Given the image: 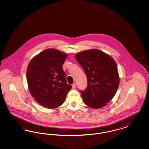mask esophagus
I'll return each mask as SVG.
<instances>
[{
  "label": "esophagus",
  "instance_id": "esophagus-1",
  "mask_svg": "<svg viewBox=\"0 0 149 149\" xmlns=\"http://www.w3.org/2000/svg\"><path fill=\"white\" fill-rule=\"evenodd\" d=\"M76 86H77V85H76L75 83H73L72 85V88H73V89H75V88H76Z\"/></svg>",
  "mask_w": 149,
  "mask_h": 149
}]
</instances>
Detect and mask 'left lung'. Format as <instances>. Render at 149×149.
<instances>
[{"instance_id": "left-lung-1", "label": "left lung", "mask_w": 149, "mask_h": 149, "mask_svg": "<svg viewBox=\"0 0 149 149\" xmlns=\"http://www.w3.org/2000/svg\"><path fill=\"white\" fill-rule=\"evenodd\" d=\"M87 77V87L80 91L86 105L94 109L106 106L118 88L120 79L113 58L100 50H86L75 55Z\"/></svg>"}]
</instances>
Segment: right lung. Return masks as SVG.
<instances>
[{
  "label": "right lung",
  "mask_w": 149,
  "mask_h": 149,
  "mask_svg": "<svg viewBox=\"0 0 149 149\" xmlns=\"http://www.w3.org/2000/svg\"><path fill=\"white\" fill-rule=\"evenodd\" d=\"M67 55L52 49L44 50L29 62L27 70L29 91L41 106L54 109L63 104L72 86L67 84L63 65Z\"/></svg>",
  "instance_id": "right-lung-1"
}]
</instances>
